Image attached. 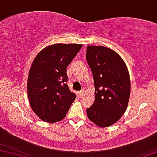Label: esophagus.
Here are the masks:
<instances>
[{
	"label": "esophagus",
	"mask_w": 157,
	"mask_h": 157,
	"mask_svg": "<svg viewBox=\"0 0 157 157\" xmlns=\"http://www.w3.org/2000/svg\"><path fill=\"white\" fill-rule=\"evenodd\" d=\"M84 91H85V89H82V90H80V92H78V95H79V96H82V94H83V93H84Z\"/></svg>",
	"instance_id": "esophagus-1"
}]
</instances>
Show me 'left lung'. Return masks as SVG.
<instances>
[{"instance_id":"obj_1","label":"left lung","mask_w":157,"mask_h":157,"mask_svg":"<svg viewBox=\"0 0 157 157\" xmlns=\"http://www.w3.org/2000/svg\"><path fill=\"white\" fill-rule=\"evenodd\" d=\"M86 59L95 85V101L87 109L88 117L97 126L109 127L128 108L130 95L128 67L116 51L104 46L88 45Z\"/></svg>"}]
</instances>
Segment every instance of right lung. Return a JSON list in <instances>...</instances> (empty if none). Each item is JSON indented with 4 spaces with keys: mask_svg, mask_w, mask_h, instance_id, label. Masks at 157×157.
<instances>
[{
    "mask_svg": "<svg viewBox=\"0 0 157 157\" xmlns=\"http://www.w3.org/2000/svg\"><path fill=\"white\" fill-rule=\"evenodd\" d=\"M82 44L56 43L48 45L36 56L29 69L27 95L29 104L44 122L62 120L76 98L67 84V67Z\"/></svg>",
    "mask_w": 157,
    "mask_h": 157,
    "instance_id": "right-lung-1",
    "label": "right lung"
}]
</instances>
